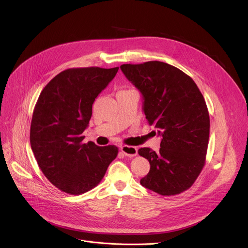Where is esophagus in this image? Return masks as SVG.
Wrapping results in <instances>:
<instances>
[{
	"label": "esophagus",
	"instance_id": "34e87169",
	"mask_svg": "<svg viewBox=\"0 0 248 248\" xmlns=\"http://www.w3.org/2000/svg\"><path fill=\"white\" fill-rule=\"evenodd\" d=\"M121 151L123 152V154L126 155V157H135V155H138V149L132 146H122Z\"/></svg>",
	"mask_w": 248,
	"mask_h": 248
}]
</instances>
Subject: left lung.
Instances as JSON below:
<instances>
[{
  "instance_id": "1",
  "label": "left lung",
  "mask_w": 248,
  "mask_h": 248,
  "mask_svg": "<svg viewBox=\"0 0 248 248\" xmlns=\"http://www.w3.org/2000/svg\"><path fill=\"white\" fill-rule=\"evenodd\" d=\"M122 71L142 94L150 125L162 136L158 153L140 148L151 165L141 186L162 196L188 190L205 166L210 119L205 99L192 78L161 61L123 64Z\"/></svg>"
}]
</instances>
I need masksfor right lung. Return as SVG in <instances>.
Masks as SVG:
<instances>
[{
  "label": "right lung",
  "instance_id": "add662e5",
  "mask_svg": "<svg viewBox=\"0 0 248 248\" xmlns=\"http://www.w3.org/2000/svg\"><path fill=\"white\" fill-rule=\"evenodd\" d=\"M119 67L69 68L43 88L34 108L30 142L45 177L60 191L83 194L99 184L116 158L115 146L82 144L93 104Z\"/></svg>",
  "mask_w": 248,
  "mask_h": 248
}]
</instances>
